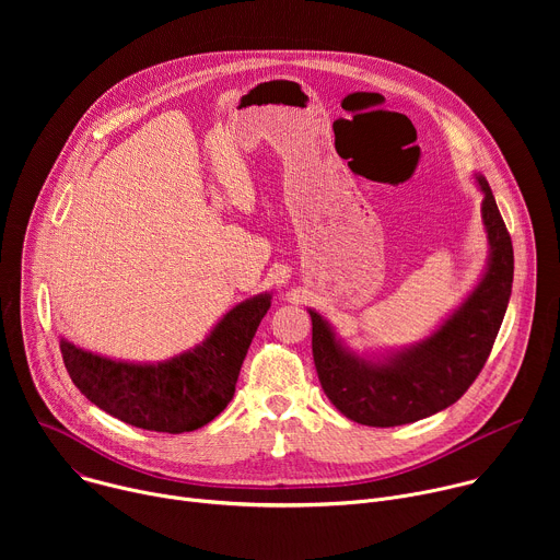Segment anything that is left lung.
Returning <instances> with one entry per match:
<instances>
[{"mask_svg": "<svg viewBox=\"0 0 560 560\" xmlns=\"http://www.w3.org/2000/svg\"><path fill=\"white\" fill-rule=\"evenodd\" d=\"M478 186L486 195L483 223L492 246L488 272L428 341L387 363H372L343 350L330 326L310 310L318 381L350 421L372 428L415 423L456 404L483 370L512 294L514 250L486 177H478Z\"/></svg>", "mask_w": 560, "mask_h": 560, "instance_id": "left-lung-1", "label": "left lung"}]
</instances>
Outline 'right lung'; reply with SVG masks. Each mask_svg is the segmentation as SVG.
<instances>
[{
	"instance_id": "right-lung-1",
	"label": "right lung",
	"mask_w": 560,
	"mask_h": 560,
	"mask_svg": "<svg viewBox=\"0 0 560 560\" xmlns=\"http://www.w3.org/2000/svg\"><path fill=\"white\" fill-rule=\"evenodd\" d=\"M268 307L270 294L238 303L201 346L156 365L110 361L63 339L59 348L72 383L97 408L141 430L182 434L225 410Z\"/></svg>"
}]
</instances>
